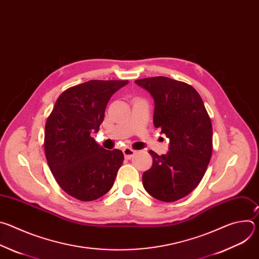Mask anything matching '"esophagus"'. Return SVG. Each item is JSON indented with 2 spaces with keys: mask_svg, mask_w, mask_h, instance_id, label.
<instances>
[{
  "mask_svg": "<svg viewBox=\"0 0 259 259\" xmlns=\"http://www.w3.org/2000/svg\"><path fill=\"white\" fill-rule=\"evenodd\" d=\"M123 153H124V156L126 159H131L134 155H135V151L130 149V147H125V149L123 150Z\"/></svg>",
  "mask_w": 259,
  "mask_h": 259,
  "instance_id": "esophagus-1",
  "label": "esophagus"
}]
</instances>
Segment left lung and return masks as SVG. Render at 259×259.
Segmentation results:
<instances>
[{
    "instance_id": "obj_1",
    "label": "left lung",
    "mask_w": 259,
    "mask_h": 259,
    "mask_svg": "<svg viewBox=\"0 0 259 259\" xmlns=\"http://www.w3.org/2000/svg\"><path fill=\"white\" fill-rule=\"evenodd\" d=\"M155 101L154 125L169 139V152L153 151V166L142 175L144 190L163 202L192 193L212 155V124L200 94L191 85L167 77L136 80Z\"/></svg>"
}]
</instances>
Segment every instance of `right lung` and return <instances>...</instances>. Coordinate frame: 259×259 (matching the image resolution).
I'll use <instances>...</instances> for the list:
<instances>
[{
    "label": "right lung",
    "mask_w": 259,
    "mask_h": 259,
    "mask_svg": "<svg viewBox=\"0 0 259 259\" xmlns=\"http://www.w3.org/2000/svg\"><path fill=\"white\" fill-rule=\"evenodd\" d=\"M127 80H91L70 87L57 98L45 125V155L59 187L80 201H94L115 182L124 161L120 150L106 151L92 132L103 121L109 98Z\"/></svg>",
    "instance_id": "add662e5"
}]
</instances>
